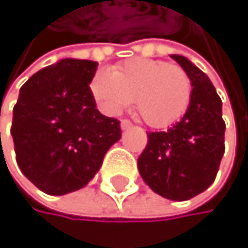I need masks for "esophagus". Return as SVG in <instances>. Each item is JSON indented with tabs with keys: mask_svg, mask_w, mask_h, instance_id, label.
<instances>
[{
	"mask_svg": "<svg viewBox=\"0 0 248 248\" xmlns=\"http://www.w3.org/2000/svg\"><path fill=\"white\" fill-rule=\"evenodd\" d=\"M130 127H132V123L129 121V119H121V129L123 130L130 129Z\"/></svg>",
	"mask_w": 248,
	"mask_h": 248,
	"instance_id": "1",
	"label": "esophagus"
}]
</instances>
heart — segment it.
<instances>
[{
	"label": "heart",
	"mask_w": 248,
	"mask_h": 248,
	"mask_svg": "<svg viewBox=\"0 0 248 248\" xmlns=\"http://www.w3.org/2000/svg\"><path fill=\"white\" fill-rule=\"evenodd\" d=\"M90 90L108 115H116L133 99L144 123L155 129L179 121L192 101V79L183 67L149 58L127 60L112 72H98Z\"/></svg>",
	"instance_id": "1"
}]
</instances>
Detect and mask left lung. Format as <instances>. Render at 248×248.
Wrapping results in <instances>:
<instances>
[{"label":"left lung","instance_id":"obj_1","mask_svg":"<svg viewBox=\"0 0 248 248\" xmlns=\"http://www.w3.org/2000/svg\"><path fill=\"white\" fill-rule=\"evenodd\" d=\"M171 58L192 79V101L173 127L147 133L138 169L155 193L171 201H187L213 184L225 150V123L221 98L207 75L184 56Z\"/></svg>","mask_w":248,"mask_h":248}]
</instances>
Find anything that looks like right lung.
I'll return each mask as SVG.
<instances>
[{
	"label": "right lung",
	"mask_w": 248,
	"mask_h": 248,
	"mask_svg": "<svg viewBox=\"0 0 248 248\" xmlns=\"http://www.w3.org/2000/svg\"><path fill=\"white\" fill-rule=\"evenodd\" d=\"M98 62L61 60L19 90L10 133L24 176L47 195L89 184L104 155L121 138L116 118L98 112L89 84Z\"/></svg>",
	"instance_id": "1"
}]
</instances>
